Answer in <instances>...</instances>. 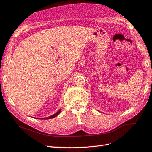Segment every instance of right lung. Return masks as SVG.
<instances>
[{"label": "right lung", "instance_id": "right-lung-1", "mask_svg": "<svg viewBox=\"0 0 152 152\" xmlns=\"http://www.w3.org/2000/svg\"><path fill=\"white\" fill-rule=\"evenodd\" d=\"M61 109H59L58 112H57L56 113L53 114V115H50V117H45V118H41V119H50V118H54V117H56L58 115H59V113L61 112Z\"/></svg>", "mask_w": 152, "mask_h": 152}]
</instances>
